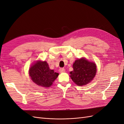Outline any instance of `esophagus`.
I'll list each match as a JSON object with an SVG mask.
<instances>
[{
    "label": "esophagus",
    "mask_w": 124,
    "mask_h": 124,
    "mask_svg": "<svg viewBox=\"0 0 124 124\" xmlns=\"http://www.w3.org/2000/svg\"><path fill=\"white\" fill-rule=\"evenodd\" d=\"M65 69H63V68H60V69L59 70V71L60 73L64 72V71H65Z\"/></svg>",
    "instance_id": "esophagus-1"
}]
</instances>
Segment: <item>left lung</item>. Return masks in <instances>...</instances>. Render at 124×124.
I'll return each mask as SVG.
<instances>
[{
	"mask_svg": "<svg viewBox=\"0 0 124 124\" xmlns=\"http://www.w3.org/2000/svg\"><path fill=\"white\" fill-rule=\"evenodd\" d=\"M74 70L70 72L71 79L79 86L87 85L92 80L96 73V66L85 58L78 59L73 64Z\"/></svg>",
	"mask_w": 124,
	"mask_h": 124,
	"instance_id": "obj_1",
	"label": "left lung"
}]
</instances>
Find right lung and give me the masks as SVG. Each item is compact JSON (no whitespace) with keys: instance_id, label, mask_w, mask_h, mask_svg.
Listing matches in <instances>:
<instances>
[{"instance_id":"right-lung-1","label":"right lung","mask_w":124,"mask_h":124,"mask_svg":"<svg viewBox=\"0 0 124 124\" xmlns=\"http://www.w3.org/2000/svg\"><path fill=\"white\" fill-rule=\"evenodd\" d=\"M29 75L33 82L38 85L48 87L56 79L59 74L49 69L46 61H38L30 67Z\"/></svg>"}]
</instances>
